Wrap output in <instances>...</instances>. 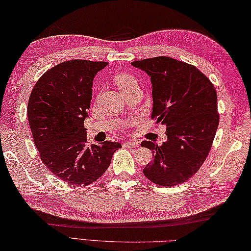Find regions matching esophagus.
<instances>
[{
  "instance_id": "1",
  "label": "esophagus",
  "mask_w": 251,
  "mask_h": 251,
  "mask_svg": "<svg viewBox=\"0 0 251 251\" xmlns=\"http://www.w3.org/2000/svg\"><path fill=\"white\" fill-rule=\"evenodd\" d=\"M125 146L133 147V148L139 147L140 146V141H137V140H135V141H126V142H125Z\"/></svg>"
}]
</instances>
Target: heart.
Instances as JSON below:
<instances>
[{
  "mask_svg": "<svg viewBox=\"0 0 251 251\" xmlns=\"http://www.w3.org/2000/svg\"><path fill=\"white\" fill-rule=\"evenodd\" d=\"M115 81L120 91H124L130 86L133 85H139L137 83V80L134 78V76L127 74H119L115 76Z\"/></svg>",
  "mask_w": 251,
  "mask_h": 251,
  "instance_id": "obj_1",
  "label": "heart"
}]
</instances>
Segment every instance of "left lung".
I'll return each mask as SVG.
<instances>
[{"label": "left lung", "mask_w": 251, "mask_h": 251, "mask_svg": "<svg viewBox=\"0 0 251 251\" xmlns=\"http://www.w3.org/2000/svg\"><path fill=\"white\" fill-rule=\"evenodd\" d=\"M152 85L151 119L167 127L161 145L143 141L152 151L144 176L161 186H175L192 177L211 150L219 126L217 92L195 66L167 56L133 61Z\"/></svg>", "instance_id": "8db88e82"}]
</instances>
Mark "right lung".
I'll return each instance as SVG.
<instances>
[{
	"label": "right lung",
	"mask_w": 251,
	"mask_h": 251,
	"mask_svg": "<svg viewBox=\"0 0 251 251\" xmlns=\"http://www.w3.org/2000/svg\"><path fill=\"white\" fill-rule=\"evenodd\" d=\"M106 66V61H64L41 76L29 97V126L41 160L70 185L95 182L121 147L109 141L88 145L84 127L93 79Z\"/></svg>",
	"instance_id": "right-lung-1"
}]
</instances>
